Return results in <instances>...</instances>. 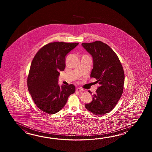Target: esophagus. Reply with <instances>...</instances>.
I'll return each mask as SVG.
<instances>
[{
	"label": "esophagus",
	"mask_w": 152,
	"mask_h": 152,
	"mask_svg": "<svg viewBox=\"0 0 152 152\" xmlns=\"http://www.w3.org/2000/svg\"><path fill=\"white\" fill-rule=\"evenodd\" d=\"M83 90L82 89V88H76V92H83Z\"/></svg>",
	"instance_id": "obj_1"
}]
</instances>
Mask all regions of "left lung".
<instances>
[{
	"label": "left lung",
	"mask_w": 152,
	"mask_h": 152,
	"mask_svg": "<svg viewBox=\"0 0 152 152\" xmlns=\"http://www.w3.org/2000/svg\"><path fill=\"white\" fill-rule=\"evenodd\" d=\"M92 55L93 69L90 77L96 79L100 86L92 95V101L85 107L94 115L109 113L116 106L123 93L124 73L119 58L107 44L99 41L83 43ZM88 92L92 94L90 91Z\"/></svg>",
	"instance_id": "left-lung-1"
}]
</instances>
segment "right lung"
Wrapping results in <instances>:
<instances>
[{
    "label": "right lung",
    "mask_w": 152,
    "mask_h": 152,
    "mask_svg": "<svg viewBox=\"0 0 152 152\" xmlns=\"http://www.w3.org/2000/svg\"><path fill=\"white\" fill-rule=\"evenodd\" d=\"M78 43H49L40 49L32 60L27 84L36 106L49 114L56 113L65 107L68 98L74 94V85L58 84L59 72L66 66V56Z\"/></svg>",
    "instance_id": "right-lung-1"
}]
</instances>
